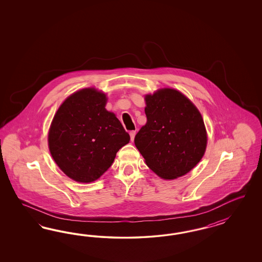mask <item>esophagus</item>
Wrapping results in <instances>:
<instances>
[{
    "label": "esophagus",
    "mask_w": 262,
    "mask_h": 262,
    "mask_svg": "<svg viewBox=\"0 0 262 262\" xmlns=\"http://www.w3.org/2000/svg\"><path fill=\"white\" fill-rule=\"evenodd\" d=\"M135 135H136V132H135V130H133V132H130V133H129V135H130V140H132V141H134Z\"/></svg>",
    "instance_id": "obj_1"
}]
</instances>
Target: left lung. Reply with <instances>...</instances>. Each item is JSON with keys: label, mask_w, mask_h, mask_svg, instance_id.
Instances as JSON below:
<instances>
[{"label": "left lung", "mask_w": 262, "mask_h": 262, "mask_svg": "<svg viewBox=\"0 0 262 262\" xmlns=\"http://www.w3.org/2000/svg\"><path fill=\"white\" fill-rule=\"evenodd\" d=\"M145 100L147 123L135 135L136 148L160 178L172 180L187 174L206 151L201 113L174 89H160Z\"/></svg>", "instance_id": "left-lung-1"}]
</instances>
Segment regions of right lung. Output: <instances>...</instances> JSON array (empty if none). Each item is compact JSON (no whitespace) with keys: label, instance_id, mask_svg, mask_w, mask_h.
I'll use <instances>...</instances> for the list:
<instances>
[{"label":"right lung","instance_id":"obj_1","mask_svg":"<svg viewBox=\"0 0 262 262\" xmlns=\"http://www.w3.org/2000/svg\"><path fill=\"white\" fill-rule=\"evenodd\" d=\"M106 97L85 88L68 97L56 111L49 132V149L64 174L91 183L111 166L129 135L104 108Z\"/></svg>","mask_w":262,"mask_h":262}]
</instances>
